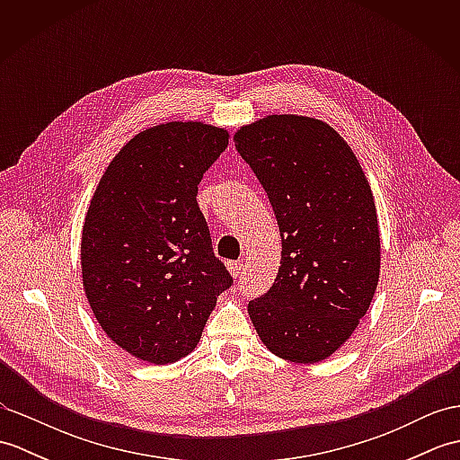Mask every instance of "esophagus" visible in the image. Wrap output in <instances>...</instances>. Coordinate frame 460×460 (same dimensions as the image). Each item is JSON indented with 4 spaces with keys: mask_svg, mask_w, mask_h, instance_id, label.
<instances>
[{
    "mask_svg": "<svg viewBox=\"0 0 460 460\" xmlns=\"http://www.w3.org/2000/svg\"><path fill=\"white\" fill-rule=\"evenodd\" d=\"M227 267L231 270V275L235 279H241V272H243V261H229Z\"/></svg>",
    "mask_w": 460,
    "mask_h": 460,
    "instance_id": "34e87169",
    "label": "esophagus"
}]
</instances>
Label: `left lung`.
<instances>
[{
  "label": "left lung",
  "mask_w": 460,
  "mask_h": 460,
  "mask_svg": "<svg viewBox=\"0 0 460 460\" xmlns=\"http://www.w3.org/2000/svg\"><path fill=\"white\" fill-rule=\"evenodd\" d=\"M235 148L267 191L282 241L277 279L249 302V316L272 354L316 364L351 336L374 298V195L349 146L320 120L269 116L237 130Z\"/></svg>",
  "instance_id": "obj_1"
}]
</instances>
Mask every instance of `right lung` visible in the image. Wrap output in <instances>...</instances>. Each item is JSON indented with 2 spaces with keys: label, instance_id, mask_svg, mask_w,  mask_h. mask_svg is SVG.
Segmentation results:
<instances>
[{
  "label": "right lung",
  "instance_id": "obj_1",
  "mask_svg": "<svg viewBox=\"0 0 460 460\" xmlns=\"http://www.w3.org/2000/svg\"><path fill=\"white\" fill-rule=\"evenodd\" d=\"M227 138L201 122L140 132L111 162L86 213V298L114 344L150 364L188 356L233 285L195 199Z\"/></svg>",
  "mask_w": 460,
  "mask_h": 460
}]
</instances>
